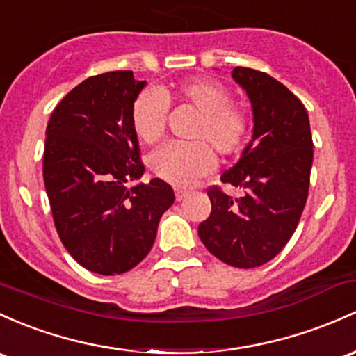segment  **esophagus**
<instances>
[{"label": "esophagus", "mask_w": 356, "mask_h": 356, "mask_svg": "<svg viewBox=\"0 0 356 356\" xmlns=\"http://www.w3.org/2000/svg\"><path fill=\"white\" fill-rule=\"evenodd\" d=\"M175 195H177V200L181 202L183 198L188 195V192H186V190H183V188H175Z\"/></svg>", "instance_id": "1"}]
</instances>
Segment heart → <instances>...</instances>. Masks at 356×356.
Returning <instances> with one entry per match:
<instances>
[{"mask_svg": "<svg viewBox=\"0 0 356 356\" xmlns=\"http://www.w3.org/2000/svg\"><path fill=\"white\" fill-rule=\"evenodd\" d=\"M188 103L200 112L190 137L193 143H170L152 154L151 170L163 181L175 186H190L210 173L216 158L232 156L246 144L251 131L250 115L231 103V93L217 81L205 78L186 79L171 91L146 90L132 106V127L143 143L156 144L166 129L168 100Z\"/></svg>", "mask_w": 356, "mask_h": 356, "instance_id": "heart-1", "label": "heart"}]
</instances>
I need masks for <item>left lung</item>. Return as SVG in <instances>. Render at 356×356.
Masks as SVG:
<instances>
[{"mask_svg":"<svg viewBox=\"0 0 356 356\" xmlns=\"http://www.w3.org/2000/svg\"><path fill=\"white\" fill-rule=\"evenodd\" d=\"M232 78L250 98L253 137L220 181L244 195L232 198L210 188L212 212L198 236L220 261L254 268L292 238L307 200L314 152L307 110L289 88L250 67H234Z\"/></svg>","mask_w":356,"mask_h":356,"instance_id":"8db88e82","label":"left lung"}]
</instances>
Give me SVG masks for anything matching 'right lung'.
I'll list each match as a JSON object with an SVG mask.
<instances>
[{
  "label": "right lung",
  "mask_w": 356,
  "mask_h": 356,
  "mask_svg": "<svg viewBox=\"0 0 356 356\" xmlns=\"http://www.w3.org/2000/svg\"><path fill=\"white\" fill-rule=\"evenodd\" d=\"M146 81L132 71L88 78L52 112L45 131L44 183L64 248L86 270L120 275L151 251L173 188L144 175L132 106Z\"/></svg>",
  "instance_id": "obj_1"
}]
</instances>
